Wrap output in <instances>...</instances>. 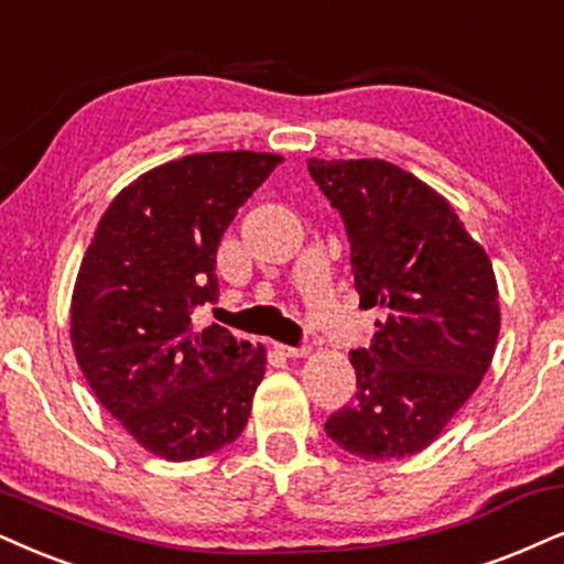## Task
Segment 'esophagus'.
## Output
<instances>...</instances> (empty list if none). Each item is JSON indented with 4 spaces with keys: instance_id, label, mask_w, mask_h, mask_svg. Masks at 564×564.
<instances>
[{
    "instance_id": "esophagus-1",
    "label": "esophagus",
    "mask_w": 564,
    "mask_h": 564,
    "mask_svg": "<svg viewBox=\"0 0 564 564\" xmlns=\"http://www.w3.org/2000/svg\"><path fill=\"white\" fill-rule=\"evenodd\" d=\"M275 351L283 356H291V359H302V356L310 354V346H286V344H275Z\"/></svg>"
}]
</instances>
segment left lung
Returning <instances> with one entry per match:
<instances>
[{
    "label": "left lung",
    "instance_id": "8db88e82",
    "mask_svg": "<svg viewBox=\"0 0 564 564\" xmlns=\"http://www.w3.org/2000/svg\"><path fill=\"white\" fill-rule=\"evenodd\" d=\"M344 218L361 306H380L369 348L351 351L356 393L325 432L365 460H398L440 437L487 375L500 333L491 262L453 205L380 159H310Z\"/></svg>",
    "mask_w": 564,
    "mask_h": 564
}]
</instances>
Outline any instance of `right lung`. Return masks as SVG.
<instances>
[{"label":"right lung","instance_id":"1","mask_svg":"<svg viewBox=\"0 0 564 564\" xmlns=\"http://www.w3.org/2000/svg\"><path fill=\"white\" fill-rule=\"evenodd\" d=\"M283 159L195 153L113 197L80 262L69 338L106 411L166 460H195L247 426L265 348L192 312L218 299L216 252L241 205Z\"/></svg>","mask_w":564,"mask_h":564}]
</instances>
